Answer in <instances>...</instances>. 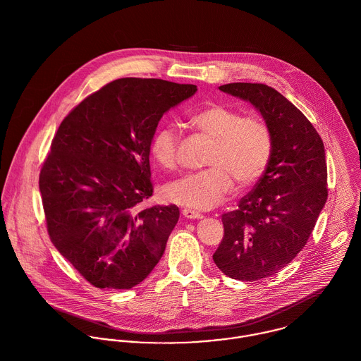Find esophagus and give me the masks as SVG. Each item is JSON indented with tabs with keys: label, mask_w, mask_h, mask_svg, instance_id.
<instances>
[{
	"label": "esophagus",
	"mask_w": 361,
	"mask_h": 361,
	"mask_svg": "<svg viewBox=\"0 0 361 361\" xmlns=\"http://www.w3.org/2000/svg\"><path fill=\"white\" fill-rule=\"evenodd\" d=\"M182 215L185 218H189V219H199V218H203V215L195 209H190V208H183L182 209Z\"/></svg>",
	"instance_id": "34e87169"
}]
</instances>
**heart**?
<instances>
[{"label": "heart", "instance_id": "1", "mask_svg": "<svg viewBox=\"0 0 361 361\" xmlns=\"http://www.w3.org/2000/svg\"><path fill=\"white\" fill-rule=\"evenodd\" d=\"M192 123L211 137L207 169L186 173L164 189L165 197L179 206L208 209L221 204L235 189L255 185L264 175L271 154L272 137L267 123L256 115H242L225 105H209L192 116ZM180 135L176 126H161L150 142V154L162 168L178 164Z\"/></svg>", "mask_w": 361, "mask_h": 361}]
</instances>
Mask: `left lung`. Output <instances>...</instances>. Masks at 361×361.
Wrapping results in <instances>:
<instances>
[{"mask_svg": "<svg viewBox=\"0 0 361 361\" xmlns=\"http://www.w3.org/2000/svg\"><path fill=\"white\" fill-rule=\"evenodd\" d=\"M219 90L252 104L272 137L264 175L238 209L222 215L224 238L212 256L226 276L258 281L286 267L309 240L328 197L324 143L303 112L275 89L229 83Z\"/></svg>", "mask_w": 361, "mask_h": 361, "instance_id": "obj_1", "label": "left lung"}]
</instances>
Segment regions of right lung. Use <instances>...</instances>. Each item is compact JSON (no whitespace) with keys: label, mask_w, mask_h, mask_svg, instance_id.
<instances>
[{"label":"right lung","mask_w":361,"mask_h":361,"mask_svg":"<svg viewBox=\"0 0 361 361\" xmlns=\"http://www.w3.org/2000/svg\"><path fill=\"white\" fill-rule=\"evenodd\" d=\"M195 85L123 78L61 122L40 171L49 235L58 252L100 289H130L153 271L179 208L153 196L150 142L162 115Z\"/></svg>","instance_id":"add662e5"}]
</instances>
